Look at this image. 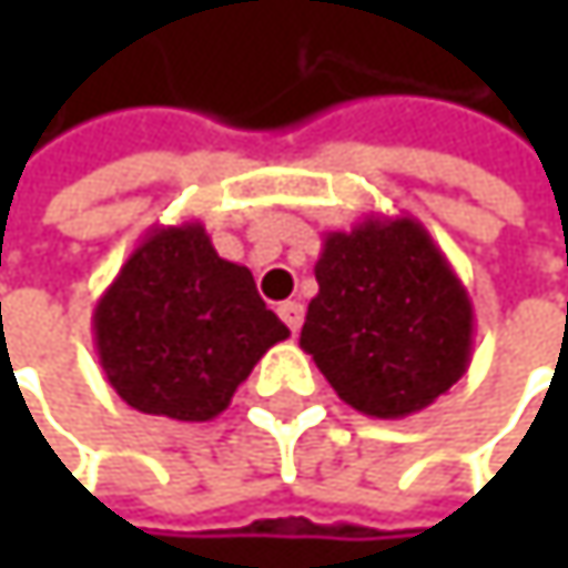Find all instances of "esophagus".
I'll list each match as a JSON object with an SVG mask.
<instances>
[{
	"label": "esophagus",
	"instance_id": "1",
	"mask_svg": "<svg viewBox=\"0 0 568 568\" xmlns=\"http://www.w3.org/2000/svg\"><path fill=\"white\" fill-rule=\"evenodd\" d=\"M280 318H283L292 332H298V325H302V305L292 302V298H288V302H280Z\"/></svg>",
	"mask_w": 568,
	"mask_h": 568
}]
</instances>
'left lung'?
<instances>
[{
    "instance_id": "obj_1",
    "label": "left lung",
    "mask_w": 568,
    "mask_h": 568,
    "mask_svg": "<svg viewBox=\"0 0 568 568\" xmlns=\"http://www.w3.org/2000/svg\"><path fill=\"white\" fill-rule=\"evenodd\" d=\"M315 280L298 345L355 410L407 417L464 378L474 305L414 216L372 213L348 233H325Z\"/></svg>"
}]
</instances>
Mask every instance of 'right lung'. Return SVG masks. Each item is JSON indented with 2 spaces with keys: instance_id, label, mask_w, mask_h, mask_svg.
I'll return each instance as SVG.
<instances>
[{
  "instance_id": "1",
  "label": "right lung",
  "mask_w": 568,
  "mask_h": 568,
  "mask_svg": "<svg viewBox=\"0 0 568 568\" xmlns=\"http://www.w3.org/2000/svg\"><path fill=\"white\" fill-rule=\"evenodd\" d=\"M108 385L141 414L213 420L256 362L288 338L253 273L223 260L203 223L154 226L91 315Z\"/></svg>"
}]
</instances>
